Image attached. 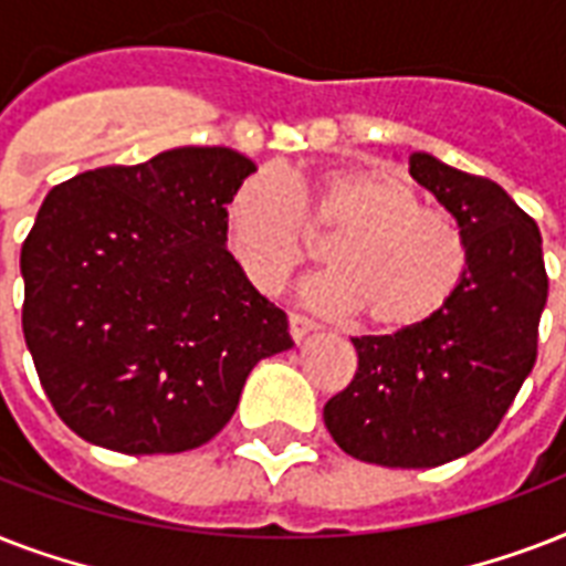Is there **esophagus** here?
Listing matches in <instances>:
<instances>
[{"label":"esophagus","instance_id":"1","mask_svg":"<svg viewBox=\"0 0 566 566\" xmlns=\"http://www.w3.org/2000/svg\"><path fill=\"white\" fill-rule=\"evenodd\" d=\"M287 326H291V337L296 340V344H300V340H305L311 332H317V323H314V319H308V317H302V314H291Z\"/></svg>","mask_w":566,"mask_h":566}]
</instances>
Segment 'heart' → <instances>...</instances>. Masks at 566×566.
<instances>
[{"instance_id": "1", "label": "heart", "mask_w": 566, "mask_h": 566, "mask_svg": "<svg viewBox=\"0 0 566 566\" xmlns=\"http://www.w3.org/2000/svg\"><path fill=\"white\" fill-rule=\"evenodd\" d=\"M222 229L231 255L258 291L279 293L332 238L335 270L305 287L323 314H364L378 332H405L431 319L467 273L464 231L449 213L426 208L408 179L381 164L332 167L311 188L279 172H255L226 202Z\"/></svg>"}]
</instances>
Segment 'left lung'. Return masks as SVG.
Returning a JSON list of instances; mask_svg holds the SVG:
<instances>
[{"label":"left lung","instance_id":"obj_1","mask_svg":"<svg viewBox=\"0 0 566 566\" xmlns=\"http://www.w3.org/2000/svg\"><path fill=\"white\" fill-rule=\"evenodd\" d=\"M408 170L464 231L467 273L420 326L353 337L358 370L323 420L346 455L422 470L473 452L500 426L535 367L549 279L537 222L496 181L429 153H413Z\"/></svg>","mask_w":566,"mask_h":566}]
</instances>
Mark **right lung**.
Here are the masks:
<instances>
[{
    "label": "right lung",
    "instance_id": "add662e5",
    "mask_svg": "<svg viewBox=\"0 0 566 566\" xmlns=\"http://www.w3.org/2000/svg\"><path fill=\"white\" fill-rule=\"evenodd\" d=\"M252 172L226 146H179L49 190L20 252L22 335L78 438L126 455L202 447L252 367L293 346L226 249V202Z\"/></svg>",
    "mask_w": 566,
    "mask_h": 566
}]
</instances>
